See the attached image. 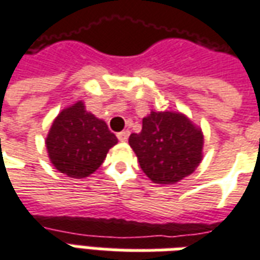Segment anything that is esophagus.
Masks as SVG:
<instances>
[{
	"instance_id": "1",
	"label": "esophagus",
	"mask_w": 260,
	"mask_h": 260,
	"mask_svg": "<svg viewBox=\"0 0 260 260\" xmlns=\"http://www.w3.org/2000/svg\"><path fill=\"white\" fill-rule=\"evenodd\" d=\"M117 138H118V141L121 142H126L128 141V138H129V131H122V132H118L117 134Z\"/></svg>"
}]
</instances>
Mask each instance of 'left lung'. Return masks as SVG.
<instances>
[{"instance_id":"obj_1","label":"left lung","mask_w":260,"mask_h":260,"mask_svg":"<svg viewBox=\"0 0 260 260\" xmlns=\"http://www.w3.org/2000/svg\"><path fill=\"white\" fill-rule=\"evenodd\" d=\"M142 171L156 184H175L202 160L203 135L184 114L152 111L142 131L129 136Z\"/></svg>"}]
</instances>
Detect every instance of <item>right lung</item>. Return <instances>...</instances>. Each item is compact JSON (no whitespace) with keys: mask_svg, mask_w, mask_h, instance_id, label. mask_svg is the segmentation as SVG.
<instances>
[{"mask_svg":"<svg viewBox=\"0 0 260 260\" xmlns=\"http://www.w3.org/2000/svg\"><path fill=\"white\" fill-rule=\"evenodd\" d=\"M107 124L87 113L83 103L62 110L46 139L48 157L59 173L71 178L93 174L117 143Z\"/></svg>","mask_w":260,"mask_h":260,"instance_id":"right-lung-1","label":"right lung"}]
</instances>
